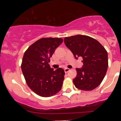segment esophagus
<instances>
[{
    "mask_svg": "<svg viewBox=\"0 0 121 121\" xmlns=\"http://www.w3.org/2000/svg\"><path fill=\"white\" fill-rule=\"evenodd\" d=\"M69 70H70V69H69V68H65V69H64V72H65V73H67L68 72Z\"/></svg>",
    "mask_w": 121,
    "mask_h": 121,
    "instance_id": "obj_1",
    "label": "esophagus"
}]
</instances>
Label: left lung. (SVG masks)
I'll list each match as a JSON object with an SVG mask.
<instances>
[{"label": "left lung", "instance_id": "obj_1", "mask_svg": "<svg viewBox=\"0 0 121 121\" xmlns=\"http://www.w3.org/2000/svg\"><path fill=\"white\" fill-rule=\"evenodd\" d=\"M65 46L74 57L82 58L83 65L77 68L73 79L75 86L84 91L94 90L101 84L108 68V54L102 44L93 38L78 35L64 39Z\"/></svg>", "mask_w": 121, "mask_h": 121}]
</instances>
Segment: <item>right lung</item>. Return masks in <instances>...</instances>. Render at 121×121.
I'll return each instance as SVG.
<instances>
[{"mask_svg":"<svg viewBox=\"0 0 121 121\" xmlns=\"http://www.w3.org/2000/svg\"><path fill=\"white\" fill-rule=\"evenodd\" d=\"M63 41L60 38H42L31 44L24 54L23 75L30 88L40 96H52L62 88L64 70L61 68L54 70L48 63Z\"/></svg>","mask_w":121,"mask_h":121,"instance_id":"obj_1","label":"right lung"}]
</instances>
